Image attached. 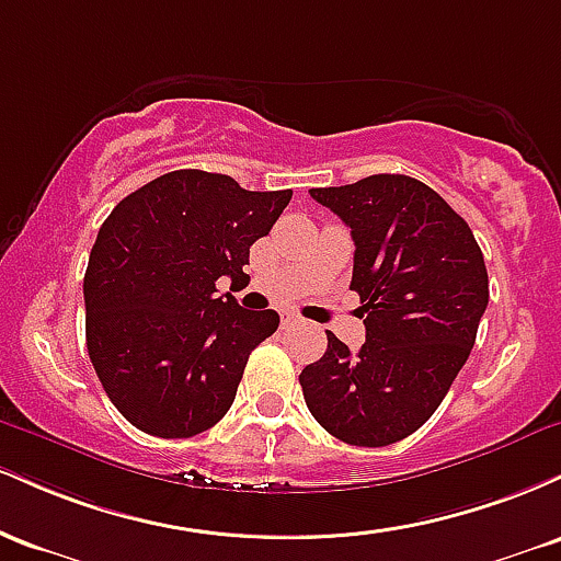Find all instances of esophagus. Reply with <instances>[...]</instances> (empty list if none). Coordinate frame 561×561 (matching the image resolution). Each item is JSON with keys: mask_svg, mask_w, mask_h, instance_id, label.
<instances>
[{"mask_svg": "<svg viewBox=\"0 0 561 561\" xmlns=\"http://www.w3.org/2000/svg\"><path fill=\"white\" fill-rule=\"evenodd\" d=\"M282 327H289V324H298V317H295L293 311H282Z\"/></svg>", "mask_w": 561, "mask_h": 561, "instance_id": "esophagus-1", "label": "esophagus"}]
</instances>
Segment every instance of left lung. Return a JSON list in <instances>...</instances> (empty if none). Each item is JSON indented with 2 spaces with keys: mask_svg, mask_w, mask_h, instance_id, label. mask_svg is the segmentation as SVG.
Returning a JSON list of instances; mask_svg holds the SVG:
<instances>
[{
  "mask_svg": "<svg viewBox=\"0 0 561 561\" xmlns=\"http://www.w3.org/2000/svg\"><path fill=\"white\" fill-rule=\"evenodd\" d=\"M311 197L351 227L366 343L351 353L327 332V353L300 371L302 398L337 440L390 446L435 414L467 364L488 308L482 250L446 199L403 173Z\"/></svg>",
  "mask_w": 561,
  "mask_h": 561,
  "instance_id": "obj_1",
  "label": "left lung"
}]
</instances>
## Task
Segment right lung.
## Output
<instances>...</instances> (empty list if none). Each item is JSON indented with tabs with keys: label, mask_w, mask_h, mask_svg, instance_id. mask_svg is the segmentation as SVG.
<instances>
[{
	"label": "right lung",
	"mask_w": 561,
	"mask_h": 561,
	"mask_svg": "<svg viewBox=\"0 0 561 561\" xmlns=\"http://www.w3.org/2000/svg\"><path fill=\"white\" fill-rule=\"evenodd\" d=\"M293 190L250 192L224 173H163L121 199L83 276L87 347L102 388L156 437L205 433L234 403L253 347L279 313L248 311L216 282L248 279L250 244Z\"/></svg>",
	"instance_id": "right-lung-1"
}]
</instances>
